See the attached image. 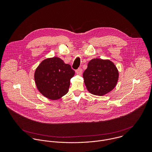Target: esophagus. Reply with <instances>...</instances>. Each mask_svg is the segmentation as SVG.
Wrapping results in <instances>:
<instances>
[{
    "mask_svg": "<svg viewBox=\"0 0 152 152\" xmlns=\"http://www.w3.org/2000/svg\"><path fill=\"white\" fill-rule=\"evenodd\" d=\"M75 72H76V73H77V74L81 75V74H82V72H83V69H82L81 68H78V69L75 71Z\"/></svg>",
    "mask_w": 152,
    "mask_h": 152,
    "instance_id": "1",
    "label": "esophagus"
}]
</instances>
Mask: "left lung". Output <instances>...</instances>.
<instances>
[{
  "instance_id": "obj_1",
  "label": "left lung",
  "mask_w": 152,
  "mask_h": 152,
  "mask_svg": "<svg viewBox=\"0 0 152 152\" xmlns=\"http://www.w3.org/2000/svg\"><path fill=\"white\" fill-rule=\"evenodd\" d=\"M87 90L92 94L102 96L108 94L116 87L119 72L109 60L94 58L88 64L83 73Z\"/></svg>"
}]
</instances>
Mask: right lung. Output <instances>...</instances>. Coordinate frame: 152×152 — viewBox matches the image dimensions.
<instances>
[{"label":"right lung","instance_id":"obj_1","mask_svg":"<svg viewBox=\"0 0 152 152\" xmlns=\"http://www.w3.org/2000/svg\"><path fill=\"white\" fill-rule=\"evenodd\" d=\"M74 74L71 65L54 57L45 59L37 66L34 80L38 90L43 96L56 100L68 92L70 80Z\"/></svg>","mask_w":152,"mask_h":152}]
</instances>
